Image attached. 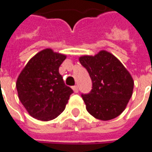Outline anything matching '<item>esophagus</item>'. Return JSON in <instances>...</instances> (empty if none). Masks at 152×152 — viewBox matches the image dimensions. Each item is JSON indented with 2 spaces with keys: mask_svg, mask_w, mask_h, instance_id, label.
<instances>
[{
  "mask_svg": "<svg viewBox=\"0 0 152 152\" xmlns=\"http://www.w3.org/2000/svg\"><path fill=\"white\" fill-rule=\"evenodd\" d=\"M72 89L74 90V92H78V91H79V88H78V86H72Z\"/></svg>",
  "mask_w": 152,
  "mask_h": 152,
  "instance_id": "obj_1",
  "label": "esophagus"
}]
</instances>
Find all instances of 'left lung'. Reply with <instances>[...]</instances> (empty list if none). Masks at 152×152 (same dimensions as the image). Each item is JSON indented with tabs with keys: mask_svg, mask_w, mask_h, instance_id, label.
<instances>
[{
	"mask_svg": "<svg viewBox=\"0 0 152 152\" xmlns=\"http://www.w3.org/2000/svg\"><path fill=\"white\" fill-rule=\"evenodd\" d=\"M80 63L91 77V92L81 94L87 112L100 120L118 117L132 96L134 81L123 64L102 50L95 56H81Z\"/></svg>",
	"mask_w": 152,
	"mask_h": 152,
	"instance_id": "left-lung-1",
	"label": "left lung"
}]
</instances>
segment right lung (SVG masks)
<instances>
[{"instance_id":"right-lung-1","label":"right lung","mask_w":152,"mask_h":152,"mask_svg":"<svg viewBox=\"0 0 152 152\" xmlns=\"http://www.w3.org/2000/svg\"><path fill=\"white\" fill-rule=\"evenodd\" d=\"M66 58L46 49L34 55L20 73L16 84L18 97L32 117L48 121L64 111L73 93L59 72Z\"/></svg>"}]
</instances>
